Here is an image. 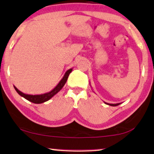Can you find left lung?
I'll return each mask as SVG.
<instances>
[{
	"label": "left lung",
	"instance_id": "1",
	"mask_svg": "<svg viewBox=\"0 0 154 154\" xmlns=\"http://www.w3.org/2000/svg\"><path fill=\"white\" fill-rule=\"evenodd\" d=\"M104 103H105V104H108V105L112 106H115L119 105V104H120V103H117V104H109V103H106V102H104Z\"/></svg>",
	"mask_w": 154,
	"mask_h": 154
}]
</instances>
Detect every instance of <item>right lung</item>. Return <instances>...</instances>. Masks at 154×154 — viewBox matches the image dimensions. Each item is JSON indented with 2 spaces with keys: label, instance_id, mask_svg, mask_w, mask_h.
<instances>
[{
  "label": "right lung",
  "instance_id": "add662e5",
  "mask_svg": "<svg viewBox=\"0 0 154 154\" xmlns=\"http://www.w3.org/2000/svg\"><path fill=\"white\" fill-rule=\"evenodd\" d=\"M73 68H70V69L68 70L66 72V73L63 75V79L60 81V82L57 84V86H55L53 89L51 90L50 91L47 92L45 94H37V95H32V94H24L21 91H19L17 88L15 86H14V88L19 94L21 96V97H23L24 99H27L29 102L34 103V104H42V103H44L47 101L50 100V99L52 98V97H54L56 94H57L58 92L62 89V88L64 86V85L66 84L67 80H68V78L69 74L71 73Z\"/></svg>",
  "mask_w": 154,
  "mask_h": 154
}]
</instances>
